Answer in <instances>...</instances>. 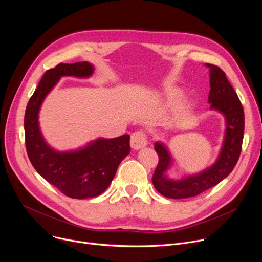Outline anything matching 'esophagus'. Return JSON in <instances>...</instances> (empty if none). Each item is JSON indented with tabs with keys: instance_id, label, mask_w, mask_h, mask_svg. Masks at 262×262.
I'll use <instances>...</instances> for the list:
<instances>
[{
	"instance_id": "1",
	"label": "esophagus",
	"mask_w": 262,
	"mask_h": 262,
	"mask_svg": "<svg viewBox=\"0 0 262 262\" xmlns=\"http://www.w3.org/2000/svg\"><path fill=\"white\" fill-rule=\"evenodd\" d=\"M147 145L146 134L143 130H137L130 136V146L134 149H140Z\"/></svg>"
}]
</instances>
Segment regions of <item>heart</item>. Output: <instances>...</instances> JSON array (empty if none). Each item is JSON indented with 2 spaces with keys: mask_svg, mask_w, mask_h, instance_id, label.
<instances>
[{
  "mask_svg": "<svg viewBox=\"0 0 262 262\" xmlns=\"http://www.w3.org/2000/svg\"><path fill=\"white\" fill-rule=\"evenodd\" d=\"M177 98H178V96H177Z\"/></svg>",
  "mask_w": 262,
  "mask_h": 262,
  "instance_id": "heart-1",
  "label": "heart"
}]
</instances>
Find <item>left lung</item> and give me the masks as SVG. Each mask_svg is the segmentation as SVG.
<instances>
[{
  "instance_id": "1",
  "label": "left lung",
  "mask_w": 262,
  "mask_h": 262,
  "mask_svg": "<svg viewBox=\"0 0 262 262\" xmlns=\"http://www.w3.org/2000/svg\"><path fill=\"white\" fill-rule=\"evenodd\" d=\"M210 69V108L225 116L226 132L221 153L213 166L200 174L172 181L166 176L171 164V156L162 143H155L159 161L152 177L155 189L169 199H187L196 196L212 188L227 177L240 157L244 133V112L236 91L228 81L225 72L217 66L206 63Z\"/></svg>"
}]
</instances>
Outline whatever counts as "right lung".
Wrapping results in <instances>:
<instances>
[{
	"instance_id": "obj_1",
	"label": "right lung",
	"mask_w": 262,
	"mask_h": 262,
	"mask_svg": "<svg viewBox=\"0 0 262 262\" xmlns=\"http://www.w3.org/2000/svg\"><path fill=\"white\" fill-rule=\"evenodd\" d=\"M93 66L87 61L59 63L48 70L26 106L24 116L25 146L35 170L72 199L102 194L112 183L120 162L129 154V136L98 139L75 152L59 153L51 148L39 129L38 114L47 94L61 76L88 77Z\"/></svg>"
}]
</instances>
